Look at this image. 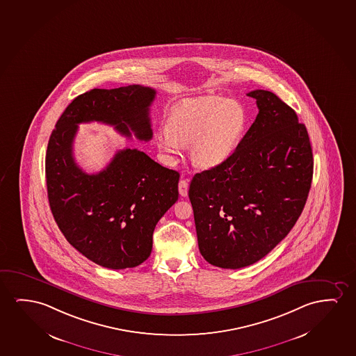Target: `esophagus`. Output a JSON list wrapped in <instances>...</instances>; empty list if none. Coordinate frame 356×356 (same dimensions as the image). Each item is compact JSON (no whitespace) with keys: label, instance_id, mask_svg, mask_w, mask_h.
I'll use <instances>...</instances> for the list:
<instances>
[{"label":"esophagus","instance_id":"34e87169","mask_svg":"<svg viewBox=\"0 0 356 356\" xmlns=\"http://www.w3.org/2000/svg\"><path fill=\"white\" fill-rule=\"evenodd\" d=\"M178 186H179V194H181V196H184V197L188 196V191H189V181H188V179H181Z\"/></svg>","mask_w":356,"mask_h":356}]
</instances>
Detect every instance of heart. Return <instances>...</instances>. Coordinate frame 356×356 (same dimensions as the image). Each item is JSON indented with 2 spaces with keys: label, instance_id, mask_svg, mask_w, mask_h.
I'll use <instances>...</instances> for the list:
<instances>
[{
  "label": "heart",
  "instance_id": "b5f03b06",
  "mask_svg": "<svg viewBox=\"0 0 356 356\" xmlns=\"http://www.w3.org/2000/svg\"><path fill=\"white\" fill-rule=\"evenodd\" d=\"M248 115L243 105L220 96L186 99L170 112L168 123L156 133L159 150L175 159L181 145H191L193 163L210 170L229 160L245 134Z\"/></svg>",
  "mask_w": 356,
  "mask_h": 356
}]
</instances>
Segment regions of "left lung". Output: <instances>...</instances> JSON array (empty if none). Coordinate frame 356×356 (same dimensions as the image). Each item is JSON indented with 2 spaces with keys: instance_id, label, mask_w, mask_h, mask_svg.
I'll return each mask as SVG.
<instances>
[{
  "instance_id": "left-lung-1",
  "label": "left lung",
  "mask_w": 356,
  "mask_h": 356,
  "mask_svg": "<svg viewBox=\"0 0 356 356\" xmlns=\"http://www.w3.org/2000/svg\"><path fill=\"white\" fill-rule=\"evenodd\" d=\"M259 113L223 165L196 173L189 199L201 255L220 268L252 265L281 243L304 210L314 159L296 111L250 91Z\"/></svg>"
}]
</instances>
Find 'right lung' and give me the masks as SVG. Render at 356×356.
Returning <instances> with one entry per match:
<instances>
[{
    "mask_svg": "<svg viewBox=\"0 0 356 356\" xmlns=\"http://www.w3.org/2000/svg\"><path fill=\"white\" fill-rule=\"evenodd\" d=\"M155 95L149 86H128L76 96L47 145L46 186L56 223L81 255L111 270L136 267L150 256L156 225L178 200L179 173L127 147L117 151L105 170L88 175L75 162L73 141L78 124L89 122L150 140Z\"/></svg>",
    "mask_w": 356,
    "mask_h": 356,
    "instance_id": "right-lung-1",
    "label": "right lung"
}]
</instances>
